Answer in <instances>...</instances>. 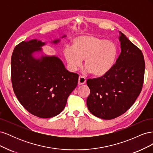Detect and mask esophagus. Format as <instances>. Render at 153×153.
<instances>
[{
  "instance_id": "1",
  "label": "esophagus",
  "mask_w": 153,
  "mask_h": 153,
  "mask_svg": "<svg viewBox=\"0 0 153 153\" xmlns=\"http://www.w3.org/2000/svg\"><path fill=\"white\" fill-rule=\"evenodd\" d=\"M86 82V78L82 75H80L79 78H78V84L79 85H83Z\"/></svg>"
}]
</instances>
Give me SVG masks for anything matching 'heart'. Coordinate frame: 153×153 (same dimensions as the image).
Here are the masks:
<instances>
[{
    "mask_svg": "<svg viewBox=\"0 0 153 153\" xmlns=\"http://www.w3.org/2000/svg\"><path fill=\"white\" fill-rule=\"evenodd\" d=\"M64 54L72 70L79 68L85 59L86 70L94 76H101L114 66L118 49L112 41L93 35H85L74 39L72 48L67 47Z\"/></svg>",
    "mask_w": 153,
    "mask_h": 153,
    "instance_id": "obj_1",
    "label": "heart"
}]
</instances>
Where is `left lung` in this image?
I'll return each instance as SVG.
<instances>
[{
    "mask_svg": "<svg viewBox=\"0 0 153 153\" xmlns=\"http://www.w3.org/2000/svg\"><path fill=\"white\" fill-rule=\"evenodd\" d=\"M121 52L106 75L87 80L90 94L87 105L90 112L103 119L124 114L135 103L143 84L145 61L142 51L122 32Z\"/></svg>",
    "mask_w": 153,
    "mask_h": 153,
    "instance_id": "1",
    "label": "left lung"
}]
</instances>
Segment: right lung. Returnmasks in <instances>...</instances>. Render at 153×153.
<instances>
[{
  "mask_svg": "<svg viewBox=\"0 0 153 153\" xmlns=\"http://www.w3.org/2000/svg\"><path fill=\"white\" fill-rule=\"evenodd\" d=\"M45 44L32 39L17 45L11 56V76L14 92L22 105L37 117L50 118L64 110L78 84V75L68 71L55 56L35 59L32 53L41 50Z\"/></svg>",
  "mask_w": 153,
  "mask_h": 153,
  "instance_id": "right-lung-1",
  "label": "right lung"
}]
</instances>
